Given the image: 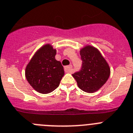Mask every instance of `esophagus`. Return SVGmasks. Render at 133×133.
Segmentation results:
<instances>
[{"instance_id": "obj_1", "label": "esophagus", "mask_w": 133, "mask_h": 133, "mask_svg": "<svg viewBox=\"0 0 133 133\" xmlns=\"http://www.w3.org/2000/svg\"><path fill=\"white\" fill-rule=\"evenodd\" d=\"M64 69H65V71L66 73H71L72 71V65H69L68 66H65L64 68Z\"/></svg>"}]
</instances>
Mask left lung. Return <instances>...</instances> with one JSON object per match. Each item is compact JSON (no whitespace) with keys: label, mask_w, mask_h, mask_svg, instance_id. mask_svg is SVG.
Listing matches in <instances>:
<instances>
[{"label":"left lung","mask_w":133,"mask_h":133,"mask_svg":"<svg viewBox=\"0 0 133 133\" xmlns=\"http://www.w3.org/2000/svg\"><path fill=\"white\" fill-rule=\"evenodd\" d=\"M83 64L81 70L72 75L79 89L95 93L108 80L111 69L106 59L97 48L86 45L79 51Z\"/></svg>","instance_id":"obj_1"}]
</instances>
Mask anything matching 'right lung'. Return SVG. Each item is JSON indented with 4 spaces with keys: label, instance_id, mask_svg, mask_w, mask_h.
Listing matches in <instances>:
<instances>
[{
    "label": "right lung",
    "instance_id": "right-lung-1",
    "mask_svg": "<svg viewBox=\"0 0 133 133\" xmlns=\"http://www.w3.org/2000/svg\"><path fill=\"white\" fill-rule=\"evenodd\" d=\"M56 49L46 44L37 50L25 69V76L31 87L42 94L51 93L59 86L64 75V67L56 60Z\"/></svg>",
    "mask_w": 133,
    "mask_h": 133
}]
</instances>
